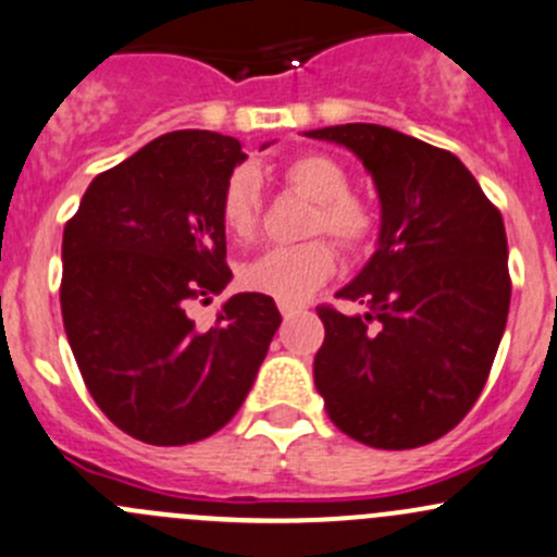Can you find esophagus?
Masks as SVG:
<instances>
[{
  "label": "esophagus",
  "mask_w": 557,
  "mask_h": 557,
  "mask_svg": "<svg viewBox=\"0 0 557 557\" xmlns=\"http://www.w3.org/2000/svg\"><path fill=\"white\" fill-rule=\"evenodd\" d=\"M280 312H283V318H294L296 312H301V305H294V301H277Z\"/></svg>",
  "instance_id": "34e87169"
}]
</instances>
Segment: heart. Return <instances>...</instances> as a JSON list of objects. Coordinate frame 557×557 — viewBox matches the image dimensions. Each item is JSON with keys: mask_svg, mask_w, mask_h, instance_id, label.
Wrapping results in <instances>:
<instances>
[{"mask_svg": "<svg viewBox=\"0 0 557 557\" xmlns=\"http://www.w3.org/2000/svg\"><path fill=\"white\" fill-rule=\"evenodd\" d=\"M280 182L296 196L315 203L307 236L326 234L343 250L361 252L375 239V212L350 196V174L334 158L305 152L280 169ZM220 218L234 239H252L261 228V182L250 169L228 176L220 201ZM337 272V256L326 239L294 247H272L242 269V285L277 301H301Z\"/></svg>", "mask_w": 557, "mask_h": 557, "instance_id": "b5f03b06", "label": "heart"}]
</instances>
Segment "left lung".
<instances>
[{
    "instance_id": "left-lung-1",
    "label": "left lung",
    "mask_w": 557,
    "mask_h": 557,
    "mask_svg": "<svg viewBox=\"0 0 557 557\" xmlns=\"http://www.w3.org/2000/svg\"><path fill=\"white\" fill-rule=\"evenodd\" d=\"M348 147L375 180V256L318 307L326 337L312 375L345 435L375 449H416L455 430L487 383L511 299L498 207L451 152L381 124L310 129Z\"/></svg>"
}]
</instances>
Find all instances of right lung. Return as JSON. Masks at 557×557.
<instances>
[{"label": "right lung", "mask_w": 557, "mask_h": 557, "mask_svg": "<svg viewBox=\"0 0 557 557\" xmlns=\"http://www.w3.org/2000/svg\"><path fill=\"white\" fill-rule=\"evenodd\" d=\"M245 158L231 135L165 133L95 176L64 225L70 348L97 408L144 444L225 428L283 321L263 294L231 296L209 329L190 318L234 277L220 201Z\"/></svg>", "instance_id": "1"}]
</instances>
